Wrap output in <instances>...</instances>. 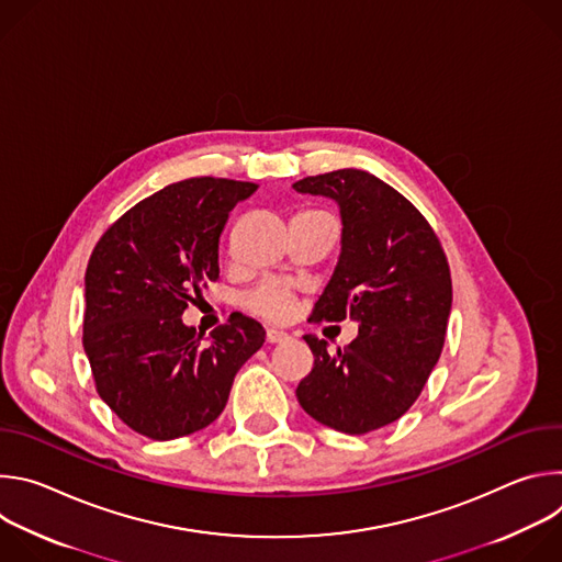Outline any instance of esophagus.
Returning <instances> with one entry per match:
<instances>
[{"mask_svg": "<svg viewBox=\"0 0 562 562\" xmlns=\"http://www.w3.org/2000/svg\"><path fill=\"white\" fill-rule=\"evenodd\" d=\"M289 340V334L286 331H280V329H267V342L276 345V342H284Z\"/></svg>", "mask_w": 562, "mask_h": 562, "instance_id": "obj_1", "label": "esophagus"}]
</instances>
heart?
Instances as JSON below:
<instances>
[{
    "label": "heart",
    "instance_id": "b5f03b06",
    "mask_svg": "<svg viewBox=\"0 0 562 562\" xmlns=\"http://www.w3.org/2000/svg\"><path fill=\"white\" fill-rule=\"evenodd\" d=\"M302 213H323V211H302ZM245 308L267 323H284L293 315L295 308V291L278 280L260 282L245 297Z\"/></svg>",
    "mask_w": 562,
    "mask_h": 562
}]
</instances>
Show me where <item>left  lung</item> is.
Wrapping results in <instances>:
<instances>
[{
  "label": "left lung",
  "instance_id": "left-lung-1",
  "mask_svg": "<svg viewBox=\"0 0 562 562\" xmlns=\"http://www.w3.org/2000/svg\"><path fill=\"white\" fill-rule=\"evenodd\" d=\"M293 189L336 200L342 215L340 262L308 323L360 325L336 353L304 336L313 369L295 395L317 423L362 436L405 416L423 393L445 345L449 262L425 215L367 171L308 176Z\"/></svg>",
  "mask_w": 562,
  "mask_h": 562
}]
</instances>
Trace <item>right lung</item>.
I'll return each mask as SVG.
<instances>
[{"mask_svg":"<svg viewBox=\"0 0 562 562\" xmlns=\"http://www.w3.org/2000/svg\"><path fill=\"white\" fill-rule=\"evenodd\" d=\"M258 187L191 178L137 202L95 245L87 267L82 345L111 412L150 440L209 427L235 373L262 345L256 319L231 313L204 345L182 323L193 295L220 278L231 209Z\"/></svg>","mask_w":562,"mask_h":562,"instance_id":"right-lung-1","label":"right lung"}]
</instances>
